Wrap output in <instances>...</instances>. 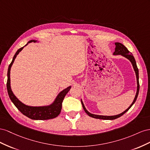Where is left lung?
<instances>
[{"instance_id":"1","label":"left lung","mask_w":150,"mask_h":150,"mask_svg":"<svg viewBox=\"0 0 150 150\" xmlns=\"http://www.w3.org/2000/svg\"><path fill=\"white\" fill-rule=\"evenodd\" d=\"M115 51L114 52V54L117 55V54H121L122 56L126 57V58H127L131 62L132 67H133V68L134 70V71L136 73V79H137V92H136V96L134 97V99L132 102V103L131 104V105L126 110L124 111L123 112L119 114L118 115H112V116H106V115H96V114H93L90 113L88 111L85 109V106L83 105V103L82 100H81V102H82V105L83 108L85 110V112H86L90 117H92L93 118L96 119H104V120H113V119H115L119 117H121V115H122L124 114H125L127 111L129 110L131 106L134 104V102H136L137 97H138V93H139V71H138V68L137 67L136 65V60L134 58V57L132 56V53L130 52V51L127 49L126 47L125 46H124L122 43H120V42H115Z\"/></svg>"}]
</instances>
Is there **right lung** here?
Wrapping results in <instances>:
<instances>
[{
	"label": "right lung",
	"instance_id": "right-lung-1",
	"mask_svg": "<svg viewBox=\"0 0 150 150\" xmlns=\"http://www.w3.org/2000/svg\"><path fill=\"white\" fill-rule=\"evenodd\" d=\"M37 41L36 40H31L29 41L27 45L29 42H35ZM25 45V46H26ZM24 48V47L19 48L16 51V54L12 59V61L8 66V71H7V89L11 101L13 102L18 109L20 112L24 114L28 117L34 119V120H47V119H53L57 117L58 115L60 114L62 107V102L64 99V97H65L66 94L70 91L71 86L67 87L64 89L60 93H59L56 99L54 101L52 104L48 106H42V107H32L24 104L20 100H18L14 95L13 92L11 91V80H10V71L11 68L13 64L15 58L17 55L19 54L20 51Z\"/></svg>",
	"mask_w": 150,
	"mask_h": 150
}]
</instances>
